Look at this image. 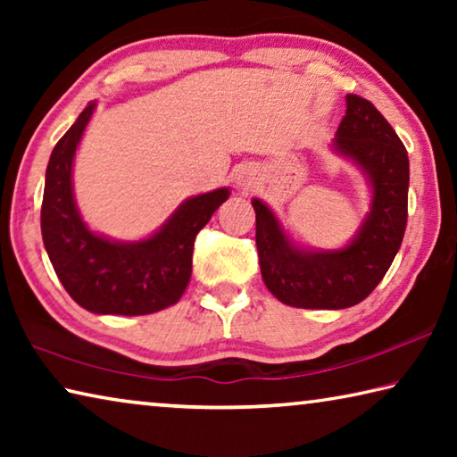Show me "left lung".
Returning a JSON list of instances; mask_svg holds the SVG:
<instances>
[{"mask_svg":"<svg viewBox=\"0 0 457 457\" xmlns=\"http://www.w3.org/2000/svg\"><path fill=\"white\" fill-rule=\"evenodd\" d=\"M332 146L365 173L373 189L370 212L349 245L328 252L300 247L264 201L252 199L262 278L288 306L340 311L359 304L383 280L403 242L409 159L395 130L369 100L346 95Z\"/></svg>","mask_w":457,"mask_h":457,"instance_id":"8db88e82","label":"left lung"}]
</instances>
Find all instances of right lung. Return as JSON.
I'll list each match as a JSON object with an SVG mask.
<instances>
[{
  "instance_id": "right-lung-1",
  "label": "right lung",
  "mask_w": 457,
  "mask_h": 457,
  "mask_svg": "<svg viewBox=\"0 0 457 457\" xmlns=\"http://www.w3.org/2000/svg\"><path fill=\"white\" fill-rule=\"evenodd\" d=\"M96 103L79 114L50 154L42 201V239L66 292L95 314L141 316L179 303L191 278L193 242L229 197L221 187L185 199L151 237L114 242L82 221L72 163Z\"/></svg>"
}]
</instances>
